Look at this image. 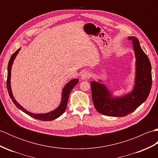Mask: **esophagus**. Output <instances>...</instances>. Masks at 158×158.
Returning a JSON list of instances; mask_svg holds the SVG:
<instances>
[{"label":"esophagus","instance_id":"34e87169","mask_svg":"<svg viewBox=\"0 0 158 158\" xmlns=\"http://www.w3.org/2000/svg\"><path fill=\"white\" fill-rule=\"evenodd\" d=\"M82 79H88L90 77V73L89 71H84L81 74Z\"/></svg>","mask_w":158,"mask_h":158}]
</instances>
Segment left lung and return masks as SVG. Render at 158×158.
Listing matches in <instances>:
<instances>
[{"label": "left lung", "instance_id": "1", "mask_svg": "<svg viewBox=\"0 0 158 158\" xmlns=\"http://www.w3.org/2000/svg\"><path fill=\"white\" fill-rule=\"evenodd\" d=\"M128 40L133 42L136 59L135 86L133 91L125 96L115 98H112L110 92L102 83L96 81L90 83L94 105L102 115L126 116L145 101L152 88V65L148 56L140 48L138 39L130 36Z\"/></svg>", "mask_w": 158, "mask_h": 158}]
</instances>
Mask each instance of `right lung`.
I'll return each instance as SVG.
<instances>
[{
	"label": "right lung",
	"mask_w": 158,
	"mask_h": 158,
	"mask_svg": "<svg viewBox=\"0 0 158 158\" xmlns=\"http://www.w3.org/2000/svg\"><path fill=\"white\" fill-rule=\"evenodd\" d=\"M19 49L17 50L15 52H14L11 56V58L9 60V62L8 64V70H7V79H6V87H7V89H8V92L10 98H11L12 101L13 103L15 104V105L18 107V109L20 110H22L23 112H24L25 113L27 114V115H30L31 117H32L33 118L36 119H39L41 121H52L55 119L56 118H58L60 115L63 114V113L65 111V110L66 109V106H67V102H68L69 98V94L71 90L73 89L75 85H76L77 83L79 82V79H74L71 81H69L66 86L64 87V88L62 90V101L60 105L58 106V108H57L54 110H53L52 112H49L48 113H45V114H35V113H32L31 112H28L24 109L23 107L19 105V103L16 102V100H15L14 97L13 96V94L11 92V85H10V79H11V66L13 64V60H14L15 58L16 57L17 54H18Z\"/></svg>",
	"instance_id": "1"
}]
</instances>
